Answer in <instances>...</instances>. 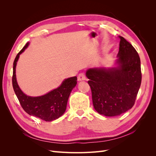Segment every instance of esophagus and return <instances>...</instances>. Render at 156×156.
I'll return each mask as SVG.
<instances>
[{
  "mask_svg": "<svg viewBox=\"0 0 156 156\" xmlns=\"http://www.w3.org/2000/svg\"><path fill=\"white\" fill-rule=\"evenodd\" d=\"M78 81H84V80H86V76L83 73H79L78 75Z\"/></svg>",
  "mask_w": 156,
  "mask_h": 156,
  "instance_id": "obj_1",
  "label": "esophagus"
}]
</instances>
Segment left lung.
Wrapping results in <instances>:
<instances>
[{
	"label": "left lung",
	"instance_id": "left-lung-1",
	"mask_svg": "<svg viewBox=\"0 0 156 156\" xmlns=\"http://www.w3.org/2000/svg\"><path fill=\"white\" fill-rule=\"evenodd\" d=\"M119 37L117 66L90 68L86 73L94 107L106 116H119L132 108L142 79L138 53L123 37Z\"/></svg>",
	"mask_w": 156,
	"mask_h": 156
}]
</instances>
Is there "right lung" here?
I'll return each mask as SVG.
<instances>
[{
  "label": "right lung",
  "mask_w": 156,
  "mask_h": 156,
  "mask_svg": "<svg viewBox=\"0 0 156 156\" xmlns=\"http://www.w3.org/2000/svg\"><path fill=\"white\" fill-rule=\"evenodd\" d=\"M29 43H27L14 60L13 66L12 85L21 107L28 114L34 116L46 122L58 119L66 109L70 93L77 84V77L66 79L57 88L37 97L27 96L19 87L16 80V68L20 55L25 50Z\"/></svg>",
  "instance_id": "1"
}]
</instances>
